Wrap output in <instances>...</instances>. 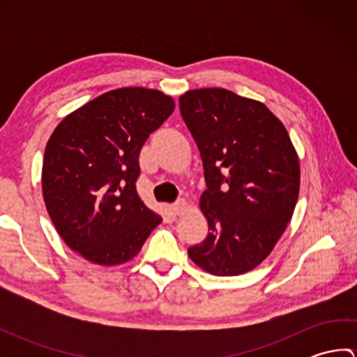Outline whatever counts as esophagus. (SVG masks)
Listing matches in <instances>:
<instances>
[{
	"instance_id": "1",
	"label": "esophagus",
	"mask_w": 357,
	"mask_h": 357,
	"mask_svg": "<svg viewBox=\"0 0 357 357\" xmlns=\"http://www.w3.org/2000/svg\"><path fill=\"white\" fill-rule=\"evenodd\" d=\"M187 207H188V204H187V201L185 199H179V201H176L172 206V208H173V211L176 215H183L184 211L187 210Z\"/></svg>"
}]
</instances>
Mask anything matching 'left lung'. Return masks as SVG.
Wrapping results in <instances>:
<instances>
[{
  "instance_id": "1",
  "label": "left lung",
  "mask_w": 357,
  "mask_h": 357,
  "mask_svg": "<svg viewBox=\"0 0 357 357\" xmlns=\"http://www.w3.org/2000/svg\"><path fill=\"white\" fill-rule=\"evenodd\" d=\"M181 115L199 149L208 234L188 248L215 276L256 268L282 236L298 202L301 167L284 124L267 105L227 89L188 90Z\"/></svg>"
}]
</instances>
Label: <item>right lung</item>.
Returning <instances> with one entry per match:
<instances>
[{
    "mask_svg": "<svg viewBox=\"0 0 357 357\" xmlns=\"http://www.w3.org/2000/svg\"><path fill=\"white\" fill-rule=\"evenodd\" d=\"M174 110L159 90H110L67 115L47 141L43 196L63 241L84 259L112 267L139 253L162 218L136 192L139 153Z\"/></svg>",
    "mask_w": 357,
    "mask_h": 357,
    "instance_id": "add662e5",
    "label": "right lung"
}]
</instances>
